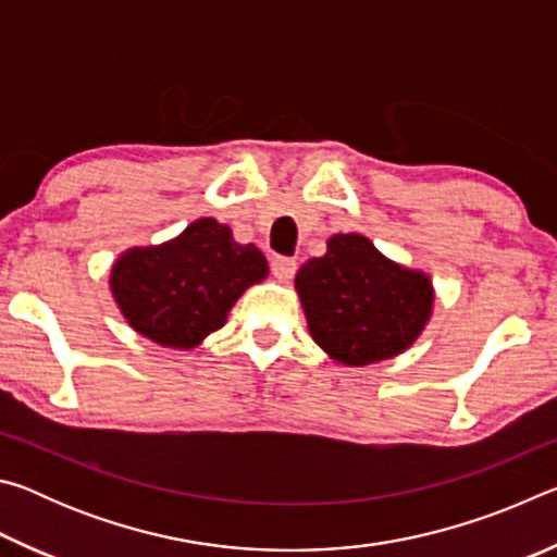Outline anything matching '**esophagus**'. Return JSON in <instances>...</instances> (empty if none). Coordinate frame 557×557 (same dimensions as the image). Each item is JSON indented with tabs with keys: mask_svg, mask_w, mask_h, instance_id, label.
I'll use <instances>...</instances> for the list:
<instances>
[{
	"mask_svg": "<svg viewBox=\"0 0 557 557\" xmlns=\"http://www.w3.org/2000/svg\"><path fill=\"white\" fill-rule=\"evenodd\" d=\"M272 275H275L277 280H282V282H287V280H292L295 277V272H297V262L292 260V258H272Z\"/></svg>",
	"mask_w": 557,
	"mask_h": 557,
	"instance_id": "34e87169",
	"label": "esophagus"
}]
</instances>
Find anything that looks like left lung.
Returning a JSON list of instances; mask_svg holds the SVG:
<instances>
[{
	"instance_id": "left-lung-1",
	"label": "left lung",
	"mask_w": 557,
	"mask_h": 557,
	"mask_svg": "<svg viewBox=\"0 0 557 557\" xmlns=\"http://www.w3.org/2000/svg\"><path fill=\"white\" fill-rule=\"evenodd\" d=\"M309 334L338 363L369 366L403 354L432 314V282L375 250L358 233H336L326 256L295 280Z\"/></svg>"
}]
</instances>
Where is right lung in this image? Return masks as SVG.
Masks as SVG:
<instances>
[{
	"mask_svg": "<svg viewBox=\"0 0 557 557\" xmlns=\"http://www.w3.org/2000/svg\"><path fill=\"white\" fill-rule=\"evenodd\" d=\"M265 275L268 260L256 245L235 243L215 219H199L174 240L122 252L110 289L135 332L169 348H194Z\"/></svg>",
	"mask_w": 557,
	"mask_h": 557,
	"instance_id": "right-lung-1",
	"label": "right lung"
}]
</instances>
